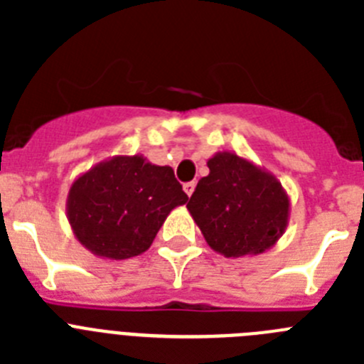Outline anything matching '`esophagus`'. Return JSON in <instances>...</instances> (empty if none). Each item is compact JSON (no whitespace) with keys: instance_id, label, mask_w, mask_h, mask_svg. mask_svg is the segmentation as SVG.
Masks as SVG:
<instances>
[{"instance_id":"1","label":"esophagus","mask_w":364,"mask_h":364,"mask_svg":"<svg viewBox=\"0 0 364 364\" xmlns=\"http://www.w3.org/2000/svg\"><path fill=\"white\" fill-rule=\"evenodd\" d=\"M195 182H188V184H184V191H186V195H188V197H191L193 195V191H195Z\"/></svg>"}]
</instances>
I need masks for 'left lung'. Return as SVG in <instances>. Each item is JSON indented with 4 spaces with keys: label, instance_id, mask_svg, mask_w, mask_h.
I'll return each instance as SVG.
<instances>
[{
    "label": "left lung",
    "instance_id": "1",
    "mask_svg": "<svg viewBox=\"0 0 364 364\" xmlns=\"http://www.w3.org/2000/svg\"><path fill=\"white\" fill-rule=\"evenodd\" d=\"M208 167L188 202L208 246L228 259L275 246L290 220V197L275 175L231 151L215 153Z\"/></svg>",
    "mask_w": 364,
    "mask_h": 364
}]
</instances>
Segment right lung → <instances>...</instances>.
<instances>
[{
  "mask_svg": "<svg viewBox=\"0 0 364 364\" xmlns=\"http://www.w3.org/2000/svg\"><path fill=\"white\" fill-rule=\"evenodd\" d=\"M186 202L171 167L154 166L142 154H117L74 180L65 210L85 250L124 260L149 250L167 215Z\"/></svg>",
  "mask_w": 364,
  "mask_h": 364,
  "instance_id": "add662e5",
  "label": "right lung"
}]
</instances>
